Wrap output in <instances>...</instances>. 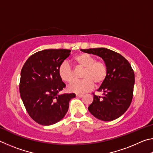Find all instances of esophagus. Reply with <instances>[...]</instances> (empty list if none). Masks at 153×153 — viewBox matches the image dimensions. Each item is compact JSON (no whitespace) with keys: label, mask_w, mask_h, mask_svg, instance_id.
<instances>
[{"label":"esophagus","mask_w":153,"mask_h":153,"mask_svg":"<svg viewBox=\"0 0 153 153\" xmlns=\"http://www.w3.org/2000/svg\"><path fill=\"white\" fill-rule=\"evenodd\" d=\"M82 97H83V94H76V97L82 98Z\"/></svg>","instance_id":"esophagus-1"}]
</instances>
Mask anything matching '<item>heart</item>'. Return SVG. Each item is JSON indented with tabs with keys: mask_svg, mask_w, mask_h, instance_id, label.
I'll return each mask as SVG.
<instances>
[{
	"mask_svg": "<svg viewBox=\"0 0 153 153\" xmlns=\"http://www.w3.org/2000/svg\"><path fill=\"white\" fill-rule=\"evenodd\" d=\"M72 62L77 69H82L81 77L83 79L71 82L68 86L69 92L83 94L91 90L94 84L96 86L101 85L107 78L108 69L106 64L102 61H96L90 54H78L74 56ZM59 76L65 82H70L74 77L70 67L65 63L59 67Z\"/></svg>",
	"mask_w": 153,
	"mask_h": 153,
	"instance_id": "heart-1",
	"label": "heart"
}]
</instances>
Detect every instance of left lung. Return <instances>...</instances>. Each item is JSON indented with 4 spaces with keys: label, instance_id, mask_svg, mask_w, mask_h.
Instances as JSON below:
<instances>
[{
    "label": "left lung",
    "instance_id": "left-lung-1",
    "mask_svg": "<svg viewBox=\"0 0 153 153\" xmlns=\"http://www.w3.org/2000/svg\"><path fill=\"white\" fill-rule=\"evenodd\" d=\"M81 51L99 56L108 69L107 78L97 90L102 96L94 95L88 111L100 120H116L128 110L132 100L135 77L131 65L120 54L106 48Z\"/></svg>",
    "mask_w": 153,
    "mask_h": 153
}]
</instances>
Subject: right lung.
<instances>
[{
  "instance_id": "obj_1",
  "label": "right lung",
  "mask_w": 153,
  "mask_h": 153,
  "mask_svg": "<svg viewBox=\"0 0 153 153\" xmlns=\"http://www.w3.org/2000/svg\"><path fill=\"white\" fill-rule=\"evenodd\" d=\"M67 49H46L30 56L21 71L19 92L28 114L36 122L51 126L63 119L74 93L59 94L65 87L59 68L70 55Z\"/></svg>"
}]
</instances>
